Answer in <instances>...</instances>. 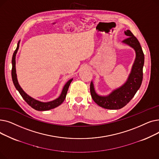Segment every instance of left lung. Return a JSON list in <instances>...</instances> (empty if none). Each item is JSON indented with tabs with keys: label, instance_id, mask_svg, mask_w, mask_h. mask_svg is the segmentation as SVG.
I'll use <instances>...</instances> for the list:
<instances>
[{
	"label": "left lung",
	"instance_id": "obj_1",
	"mask_svg": "<svg viewBox=\"0 0 159 159\" xmlns=\"http://www.w3.org/2000/svg\"><path fill=\"white\" fill-rule=\"evenodd\" d=\"M128 37L122 43L132 48L135 52V59L126 82L113 90L107 95H100L95 89L93 81L90 84V93L94 102L99 106L109 110H119L126 106L140 88L143 79L144 55L137 39L130 30L124 31Z\"/></svg>",
	"mask_w": 159,
	"mask_h": 159
}]
</instances>
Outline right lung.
Instances as JSON below:
<instances>
[{
	"label": "right lung",
	"mask_w": 159,
	"mask_h": 159,
	"mask_svg": "<svg viewBox=\"0 0 159 159\" xmlns=\"http://www.w3.org/2000/svg\"><path fill=\"white\" fill-rule=\"evenodd\" d=\"M20 41L18 42L17 46H16V49L15 50V52L13 55L12 57V70H11V77H12V80L14 84V86L15 88L18 90L19 93L22 96V97L24 98V100L26 101L32 108L35 109V110L37 111H47L53 109V108L60 106L65 100V98L66 97L67 92H68V90L69 88V86L71 84V81L73 80V79H71L69 80L68 82L66 83V84L64 86L63 89L62 90L61 94L60 96L56 99L53 100V101H49V102H42L40 101H38V100H36L35 98H33V97H30L28 95L25 91L22 89L20 86L19 84V82L17 80V76H16V61H15V58H16V54L18 52V49L19 48V44H20Z\"/></svg>",
	"instance_id": "1"
}]
</instances>
